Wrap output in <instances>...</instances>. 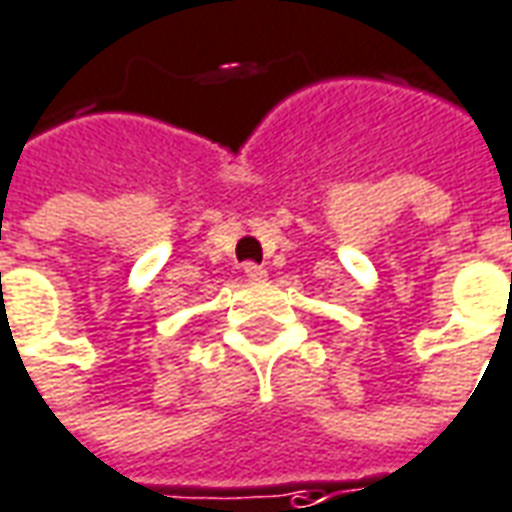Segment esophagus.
<instances>
[{
  "instance_id": "1",
  "label": "esophagus",
  "mask_w": 512,
  "mask_h": 512,
  "mask_svg": "<svg viewBox=\"0 0 512 512\" xmlns=\"http://www.w3.org/2000/svg\"><path fill=\"white\" fill-rule=\"evenodd\" d=\"M243 274H246L249 283H263V280H266V269H263V266H255V263H246V266H243Z\"/></svg>"
}]
</instances>
